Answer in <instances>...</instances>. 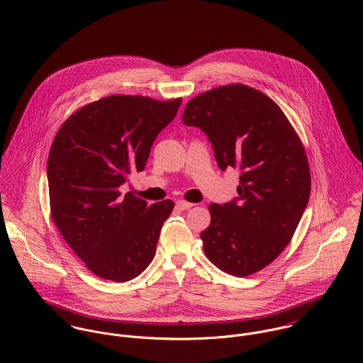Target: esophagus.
I'll list each match as a JSON object with an SVG mask.
<instances>
[{"label":"esophagus","instance_id":"esophagus-1","mask_svg":"<svg viewBox=\"0 0 363 363\" xmlns=\"http://www.w3.org/2000/svg\"><path fill=\"white\" fill-rule=\"evenodd\" d=\"M194 206L193 203H189V201H186V200H179L177 203H176V207L179 208V209H189V208H191Z\"/></svg>","mask_w":363,"mask_h":363}]
</instances>
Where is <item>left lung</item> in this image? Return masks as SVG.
<instances>
[{
  "label": "left lung",
  "mask_w": 363,
  "mask_h": 363,
  "mask_svg": "<svg viewBox=\"0 0 363 363\" xmlns=\"http://www.w3.org/2000/svg\"><path fill=\"white\" fill-rule=\"evenodd\" d=\"M183 123L207 134L222 170L242 172L239 197L209 206L204 253L226 274L252 275L284 252L308 206L311 167L302 140L278 104L245 84L193 98Z\"/></svg>",
  "instance_id": "1"
}]
</instances>
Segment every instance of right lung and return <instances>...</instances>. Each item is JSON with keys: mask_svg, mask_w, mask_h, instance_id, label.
I'll use <instances>...</instances> for the list:
<instances>
[{"mask_svg": "<svg viewBox=\"0 0 363 363\" xmlns=\"http://www.w3.org/2000/svg\"><path fill=\"white\" fill-rule=\"evenodd\" d=\"M182 98L111 95L75 110L60 127L48 159L50 215L67 245L95 275L125 282L154 259L174 203L123 194L125 176L144 170L156 135Z\"/></svg>", "mask_w": 363, "mask_h": 363, "instance_id": "obj_1", "label": "right lung"}]
</instances>
